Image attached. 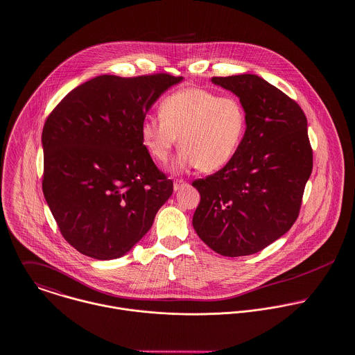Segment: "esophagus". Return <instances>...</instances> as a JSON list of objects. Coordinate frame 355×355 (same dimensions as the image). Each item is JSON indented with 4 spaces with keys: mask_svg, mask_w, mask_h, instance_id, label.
<instances>
[{
    "mask_svg": "<svg viewBox=\"0 0 355 355\" xmlns=\"http://www.w3.org/2000/svg\"><path fill=\"white\" fill-rule=\"evenodd\" d=\"M187 185H188L187 181H184V180H175V181H174V191H180L181 188H184V187H187Z\"/></svg>",
    "mask_w": 355,
    "mask_h": 355,
    "instance_id": "1",
    "label": "esophagus"
}]
</instances>
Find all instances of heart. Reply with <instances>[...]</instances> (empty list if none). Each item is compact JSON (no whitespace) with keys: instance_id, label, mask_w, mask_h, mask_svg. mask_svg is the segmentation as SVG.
<instances>
[{"instance_id":"1","label":"heart","mask_w":355,"mask_h":355,"mask_svg":"<svg viewBox=\"0 0 355 355\" xmlns=\"http://www.w3.org/2000/svg\"><path fill=\"white\" fill-rule=\"evenodd\" d=\"M247 129V114L232 96H219L202 87H185L168 94L160 104V116L141 123L144 146L152 159L164 164L178 142L182 148L173 170L199 167L210 173L226 166L237 153Z\"/></svg>"}]
</instances>
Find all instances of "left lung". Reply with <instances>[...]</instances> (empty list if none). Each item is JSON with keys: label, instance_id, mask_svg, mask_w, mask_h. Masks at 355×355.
Masks as SVG:
<instances>
[{"label": "left lung", "instance_id": "8db88e82", "mask_svg": "<svg viewBox=\"0 0 355 355\" xmlns=\"http://www.w3.org/2000/svg\"><path fill=\"white\" fill-rule=\"evenodd\" d=\"M247 114L234 157L192 185L200 193L193 214L199 237L223 257L262 251L295 223L313 170L307 119L299 104L254 73L213 76Z\"/></svg>", "mask_w": 355, "mask_h": 355}]
</instances>
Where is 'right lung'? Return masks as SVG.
Here are the masks:
<instances>
[{"label": "right lung", "instance_id": "1", "mask_svg": "<svg viewBox=\"0 0 355 355\" xmlns=\"http://www.w3.org/2000/svg\"><path fill=\"white\" fill-rule=\"evenodd\" d=\"M182 76H96L71 90L44 130L42 191L63 234L94 259L125 255L150 229L173 181L144 146L141 123Z\"/></svg>", "mask_w": 355, "mask_h": 355}]
</instances>
